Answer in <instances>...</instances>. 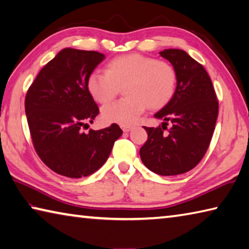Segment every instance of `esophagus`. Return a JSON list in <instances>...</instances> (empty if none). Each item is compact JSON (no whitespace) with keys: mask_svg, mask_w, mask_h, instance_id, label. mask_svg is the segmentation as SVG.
Here are the masks:
<instances>
[{"mask_svg":"<svg viewBox=\"0 0 249 249\" xmlns=\"http://www.w3.org/2000/svg\"><path fill=\"white\" fill-rule=\"evenodd\" d=\"M121 128L123 129V132H129V130L133 128V126H130V125H121Z\"/></svg>","mask_w":249,"mask_h":249,"instance_id":"obj_1","label":"esophagus"}]
</instances>
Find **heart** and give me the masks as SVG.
<instances>
[{"mask_svg": "<svg viewBox=\"0 0 249 249\" xmlns=\"http://www.w3.org/2000/svg\"><path fill=\"white\" fill-rule=\"evenodd\" d=\"M124 88L126 98L102 108L108 123L133 124L146 107L157 111L170 102L177 89V72L169 62L141 53H128L107 62L105 72L94 71L87 80L92 98L100 104L111 102Z\"/></svg>", "mask_w": 249, "mask_h": 249, "instance_id": "heart-1", "label": "heart"}]
</instances>
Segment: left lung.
I'll list each match as a JSON object with an SVG mask.
<instances>
[{
  "label": "left lung",
  "instance_id": "8db88e82",
  "mask_svg": "<svg viewBox=\"0 0 249 249\" xmlns=\"http://www.w3.org/2000/svg\"><path fill=\"white\" fill-rule=\"evenodd\" d=\"M160 56L176 69L177 89L170 102L155 114L162 125L144 126L148 138L140 154L155 174L176 176L190 171L204 157L215 128L218 101L203 66L184 50L166 49Z\"/></svg>",
  "mask_w": 249,
  "mask_h": 249
}]
</instances>
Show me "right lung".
Segmentation results:
<instances>
[{"label": "right lung", "instance_id": "add662e5", "mask_svg": "<svg viewBox=\"0 0 249 249\" xmlns=\"http://www.w3.org/2000/svg\"><path fill=\"white\" fill-rule=\"evenodd\" d=\"M103 59L98 52L65 48L28 88L25 112L34 148L41 161L60 176L81 178L93 174L123 134L115 123L88 134L82 130L100 112L87 80Z\"/></svg>", "mask_w": 249, "mask_h": 249}]
</instances>
